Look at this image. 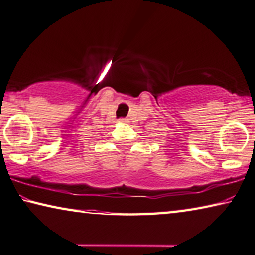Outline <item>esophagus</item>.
Wrapping results in <instances>:
<instances>
[{
	"label": "esophagus",
	"instance_id": "obj_1",
	"mask_svg": "<svg viewBox=\"0 0 255 255\" xmlns=\"http://www.w3.org/2000/svg\"><path fill=\"white\" fill-rule=\"evenodd\" d=\"M120 122L121 123H128V119H120Z\"/></svg>",
	"mask_w": 255,
	"mask_h": 255
}]
</instances>
